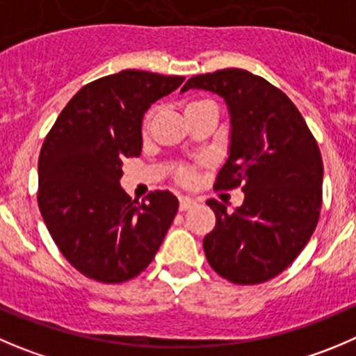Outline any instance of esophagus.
Listing matches in <instances>:
<instances>
[{"mask_svg":"<svg viewBox=\"0 0 356 356\" xmlns=\"http://www.w3.org/2000/svg\"><path fill=\"white\" fill-rule=\"evenodd\" d=\"M195 204H197V202H195L192 197H185V195H181V197H180V209H181V211H187V209L194 208Z\"/></svg>","mask_w":356,"mask_h":356,"instance_id":"34e87169","label":"esophagus"}]
</instances>
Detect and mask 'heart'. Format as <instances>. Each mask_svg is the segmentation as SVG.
Segmentation results:
<instances>
[{"mask_svg":"<svg viewBox=\"0 0 356 356\" xmlns=\"http://www.w3.org/2000/svg\"><path fill=\"white\" fill-rule=\"evenodd\" d=\"M206 101H192V103L187 104V108H185V111L192 110V108L199 106V104H204ZM150 118H152V113L147 115V118H145V129L148 127V124H150ZM178 176H180L181 181H191L192 176H194V172H192V169H187V168H181L180 171H178Z\"/></svg>","mask_w":356,"mask_h":356,"instance_id":"obj_1","label":"heart"}]
</instances>
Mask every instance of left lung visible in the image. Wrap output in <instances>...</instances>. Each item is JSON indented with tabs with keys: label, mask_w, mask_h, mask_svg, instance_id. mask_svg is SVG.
Instances as JSON below:
<instances>
[{
	"label": "left lung",
	"mask_w": 356,
	"mask_h": 356,
	"mask_svg": "<svg viewBox=\"0 0 356 356\" xmlns=\"http://www.w3.org/2000/svg\"><path fill=\"white\" fill-rule=\"evenodd\" d=\"M188 89L208 90L227 104L231 131L216 188L243 185L234 213L209 199L216 225L204 238L206 259L222 277L257 285L285 270L307 245L321 208L323 162L296 104L245 70L192 76Z\"/></svg>",
	"instance_id": "left-lung-1"
}]
</instances>
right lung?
I'll return each instance as SVG.
<instances>
[{"instance_id": "right-lung-1", "label": "right lung", "mask_w": 356, "mask_h": 356, "mask_svg": "<svg viewBox=\"0 0 356 356\" xmlns=\"http://www.w3.org/2000/svg\"><path fill=\"white\" fill-rule=\"evenodd\" d=\"M125 70L82 87L64 106L38 161V204L67 262L96 282L122 283L154 260L178 211L169 191L131 201L124 159L141 155L148 108L184 83Z\"/></svg>"}]
</instances>
